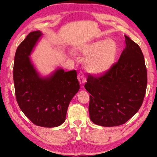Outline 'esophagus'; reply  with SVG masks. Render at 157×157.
I'll return each instance as SVG.
<instances>
[{
  "instance_id": "1",
  "label": "esophagus",
  "mask_w": 157,
  "mask_h": 157,
  "mask_svg": "<svg viewBox=\"0 0 157 157\" xmlns=\"http://www.w3.org/2000/svg\"><path fill=\"white\" fill-rule=\"evenodd\" d=\"M78 80L80 82V84H84L85 82H86V75H84V73L82 72H80L78 74Z\"/></svg>"
}]
</instances>
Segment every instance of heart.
Returning <instances> with one entry per match:
<instances>
[{"instance_id":"b5f03b06","label":"heart","mask_w":157,"mask_h":157,"mask_svg":"<svg viewBox=\"0 0 157 157\" xmlns=\"http://www.w3.org/2000/svg\"><path fill=\"white\" fill-rule=\"evenodd\" d=\"M80 52L87 57L85 64L88 72L100 74L111 67L115 60L117 48L112 40H99L82 47Z\"/></svg>"}]
</instances>
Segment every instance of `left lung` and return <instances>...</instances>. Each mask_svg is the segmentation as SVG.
<instances>
[{
  "instance_id": "left-lung-1",
  "label": "left lung",
  "mask_w": 157,
  "mask_h": 157,
  "mask_svg": "<svg viewBox=\"0 0 157 157\" xmlns=\"http://www.w3.org/2000/svg\"><path fill=\"white\" fill-rule=\"evenodd\" d=\"M126 47L120 58L99 77L89 75L84 88L90 96L89 113L96 124H124L143 103L147 84L144 56L140 47L124 35Z\"/></svg>"
}]
</instances>
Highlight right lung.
Returning a JSON list of instances; mask_svg holds the SVG:
<instances>
[{
    "instance_id": "obj_1",
    "label": "right lung",
    "mask_w": 157,
    "mask_h": 157,
    "mask_svg": "<svg viewBox=\"0 0 157 157\" xmlns=\"http://www.w3.org/2000/svg\"><path fill=\"white\" fill-rule=\"evenodd\" d=\"M30 33L19 45L14 58L13 83L18 105L35 125L52 128L65 122L69 103L80 88L75 70L58 69L49 78H41L29 55L41 36Z\"/></svg>"
}]
</instances>
